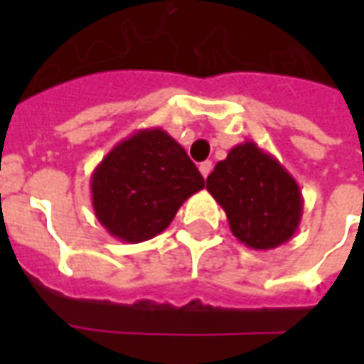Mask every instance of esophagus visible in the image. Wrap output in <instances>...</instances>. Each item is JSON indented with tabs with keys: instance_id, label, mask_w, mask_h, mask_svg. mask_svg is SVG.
Segmentation results:
<instances>
[{
	"instance_id": "obj_1",
	"label": "esophagus",
	"mask_w": 364,
	"mask_h": 364,
	"mask_svg": "<svg viewBox=\"0 0 364 364\" xmlns=\"http://www.w3.org/2000/svg\"><path fill=\"white\" fill-rule=\"evenodd\" d=\"M211 170H213V162H211V160H205V162H202V164H200V173H202V177H204V179H208V176L211 173Z\"/></svg>"
}]
</instances>
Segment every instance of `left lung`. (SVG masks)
<instances>
[{"mask_svg": "<svg viewBox=\"0 0 364 364\" xmlns=\"http://www.w3.org/2000/svg\"><path fill=\"white\" fill-rule=\"evenodd\" d=\"M205 188L227 213L234 236L247 247H279L299 230L304 205L299 183L255 141L230 149L208 176Z\"/></svg>", "mask_w": 364, "mask_h": 364, "instance_id": "left-lung-1", "label": "left lung"}]
</instances>
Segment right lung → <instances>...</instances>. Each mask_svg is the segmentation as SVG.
<instances>
[{"label": "right lung", "instance_id": "right-lung-1", "mask_svg": "<svg viewBox=\"0 0 364 364\" xmlns=\"http://www.w3.org/2000/svg\"><path fill=\"white\" fill-rule=\"evenodd\" d=\"M204 185L185 149L162 128H143L117 143L90 177L96 219L126 243L164 232Z\"/></svg>", "mask_w": 364, "mask_h": 364}]
</instances>
